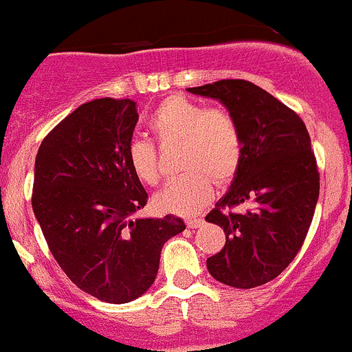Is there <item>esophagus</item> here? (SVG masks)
<instances>
[{
  "instance_id": "esophagus-1",
  "label": "esophagus",
  "mask_w": 352,
  "mask_h": 352,
  "mask_svg": "<svg viewBox=\"0 0 352 352\" xmlns=\"http://www.w3.org/2000/svg\"><path fill=\"white\" fill-rule=\"evenodd\" d=\"M201 223H203L201 219H190V220H186V227H188V229H198V227H200Z\"/></svg>"
}]
</instances>
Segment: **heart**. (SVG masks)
I'll list each match as a JSON object with an SVG mask.
<instances>
[{"label":"heart","instance_id":"b5f03b06","mask_svg":"<svg viewBox=\"0 0 352 352\" xmlns=\"http://www.w3.org/2000/svg\"><path fill=\"white\" fill-rule=\"evenodd\" d=\"M149 129L162 146H181L183 176L166 184L154 197L162 213L191 217L213 197V183L229 184L244 157L241 123L226 108H206L184 96H169L159 103L149 118ZM130 169L146 184L161 176L155 146L133 139L126 147Z\"/></svg>","mask_w":352,"mask_h":352}]
</instances>
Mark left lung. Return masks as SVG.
Listing matches in <instances>:
<instances>
[{"label": "left lung", "instance_id": "1", "mask_svg": "<svg viewBox=\"0 0 352 352\" xmlns=\"http://www.w3.org/2000/svg\"><path fill=\"white\" fill-rule=\"evenodd\" d=\"M219 100L241 123L244 157L229 191L205 217L222 227L226 245L206 259L217 281L249 289L274 280L295 259L318 200V169L302 118L244 79L188 88ZM244 204V214L227 212Z\"/></svg>", "mask_w": 352, "mask_h": 352}]
</instances>
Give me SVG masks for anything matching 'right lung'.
<instances>
[{
    "instance_id": "add662e5",
    "label": "right lung",
    "mask_w": 352,
    "mask_h": 352,
    "mask_svg": "<svg viewBox=\"0 0 352 352\" xmlns=\"http://www.w3.org/2000/svg\"><path fill=\"white\" fill-rule=\"evenodd\" d=\"M137 120L132 100H93L57 123L35 157L32 208L47 245L72 283L107 303L144 295L162 245L186 229L173 215L132 219L149 198L126 161Z\"/></svg>"
}]
</instances>
